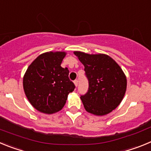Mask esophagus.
Listing matches in <instances>:
<instances>
[{
	"instance_id": "1",
	"label": "esophagus",
	"mask_w": 151,
	"mask_h": 151,
	"mask_svg": "<svg viewBox=\"0 0 151 151\" xmlns=\"http://www.w3.org/2000/svg\"><path fill=\"white\" fill-rule=\"evenodd\" d=\"M74 84H75V85H76V87H77V86H78V79L75 80V81H74Z\"/></svg>"
}]
</instances>
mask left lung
<instances>
[{
    "mask_svg": "<svg viewBox=\"0 0 151 151\" xmlns=\"http://www.w3.org/2000/svg\"><path fill=\"white\" fill-rule=\"evenodd\" d=\"M85 66L88 81L86 94L81 95L85 109L97 116L106 115L119 106L126 91V77L118 64L105 54L74 52Z\"/></svg>",
    "mask_w": 151,
    "mask_h": 151,
    "instance_id": "left-lung-1",
    "label": "left lung"
}]
</instances>
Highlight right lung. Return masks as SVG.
<instances>
[{"instance_id":"add662e5","label":"right lung","mask_w":151,"mask_h":151,"mask_svg":"<svg viewBox=\"0 0 151 151\" xmlns=\"http://www.w3.org/2000/svg\"><path fill=\"white\" fill-rule=\"evenodd\" d=\"M66 54L47 52L38 56L26 70L23 88L36 110L51 114L62 109L69 93L76 88L69 78L68 68L61 67Z\"/></svg>"}]
</instances>
